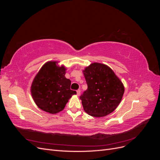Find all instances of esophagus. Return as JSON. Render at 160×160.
<instances>
[{"label":"esophagus","instance_id":"esophagus-1","mask_svg":"<svg viewBox=\"0 0 160 160\" xmlns=\"http://www.w3.org/2000/svg\"><path fill=\"white\" fill-rule=\"evenodd\" d=\"M80 93H81V90H80V89L77 90V95L79 96V95H80Z\"/></svg>","mask_w":160,"mask_h":160}]
</instances>
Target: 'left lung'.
<instances>
[{
    "label": "left lung",
    "instance_id": "1",
    "mask_svg": "<svg viewBox=\"0 0 160 160\" xmlns=\"http://www.w3.org/2000/svg\"><path fill=\"white\" fill-rule=\"evenodd\" d=\"M88 89L80 96L87 113L95 118L117 108L124 93L122 82L107 65L93 62L83 71Z\"/></svg>",
    "mask_w": 160,
    "mask_h": 160
}]
</instances>
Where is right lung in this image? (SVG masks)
I'll use <instances>...</instances> for the list:
<instances>
[{
  "instance_id": "1",
  "label": "right lung",
  "mask_w": 160,
  "mask_h": 160,
  "mask_svg": "<svg viewBox=\"0 0 160 160\" xmlns=\"http://www.w3.org/2000/svg\"><path fill=\"white\" fill-rule=\"evenodd\" d=\"M65 67H59L56 62L50 61L43 65L31 85V94L37 105L49 113L62 111L75 91L70 89L71 81L67 79Z\"/></svg>"
}]
</instances>
